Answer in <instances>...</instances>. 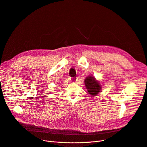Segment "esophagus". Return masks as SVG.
Instances as JSON below:
<instances>
[{
    "label": "esophagus",
    "instance_id": "esophagus-1",
    "mask_svg": "<svg viewBox=\"0 0 147 147\" xmlns=\"http://www.w3.org/2000/svg\"><path fill=\"white\" fill-rule=\"evenodd\" d=\"M70 79H71V80L72 81H73V82H76V81H77V78H75V77H74V78H70Z\"/></svg>",
    "mask_w": 147,
    "mask_h": 147
}]
</instances>
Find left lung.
Masks as SVG:
<instances>
[{"mask_svg": "<svg viewBox=\"0 0 147 147\" xmlns=\"http://www.w3.org/2000/svg\"><path fill=\"white\" fill-rule=\"evenodd\" d=\"M84 83L87 92L92 97L96 96L101 91V85L100 82L96 80V79L93 76L86 77Z\"/></svg>", "mask_w": 147, "mask_h": 147, "instance_id": "1", "label": "left lung"}]
</instances>
